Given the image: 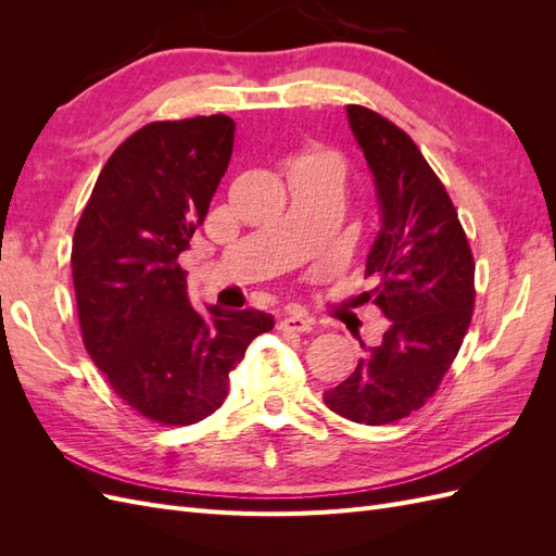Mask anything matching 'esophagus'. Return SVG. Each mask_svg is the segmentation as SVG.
Masks as SVG:
<instances>
[{
  "instance_id": "1",
  "label": "esophagus",
  "mask_w": 556,
  "mask_h": 556,
  "mask_svg": "<svg viewBox=\"0 0 556 556\" xmlns=\"http://www.w3.org/2000/svg\"><path fill=\"white\" fill-rule=\"evenodd\" d=\"M313 325H315V319H313V317H308L306 313H301V311H290V313H285V317H282L280 323H278V329H280V331L306 333V331H311V329H313Z\"/></svg>"
}]
</instances>
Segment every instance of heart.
Instances as JSON below:
<instances>
[{"label": "heart", "mask_w": 556, "mask_h": 556, "mask_svg": "<svg viewBox=\"0 0 556 556\" xmlns=\"http://www.w3.org/2000/svg\"><path fill=\"white\" fill-rule=\"evenodd\" d=\"M294 169H304V172H313V174H319V176H329V178L341 182L343 162H341L339 155L331 153V150L311 148V150H304V153L296 157Z\"/></svg>", "instance_id": "1"}]
</instances>
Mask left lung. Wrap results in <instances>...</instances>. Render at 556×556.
Wrapping results in <instances>:
<instances>
[{"mask_svg":"<svg viewBox=\"0 0 556 556\" xmlns=\"http://www.w3.org/2000/svg\"><path fill=\"white\" fill-rule=\"evenodd\" d=\"M348 123L380 204V231L366 257V276H378V285L366 296L392 325L355 374L325 392V403L376 427L422 408L439 390L473 315L476 264L443 182L408 134L355 104Z\"/></svg>","mask_w":556,"mask_h":556,"instance_id":"8db88e82","label":"left lung"}]
</instances>
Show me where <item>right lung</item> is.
<instances>
[{
  "instance_id": "right-lung-1",
  "label": "right lung",
  "mask_w": 556,
  "mask_h": 556,
  "mask_svg": "<svg viewBox=\"0 0 556 556\" xmlns=\"http://www.w3.org/2000/svg\"><path fill=\"white\" fill-rule=\"evenodd\" d=\"M229 115L150 123L115 148L72 245L88 355L129 408L166 427L223 406L229 371L268 313L192 308L178 257L204 223L233 148Z\"/></svg>"
}]
</instances>
